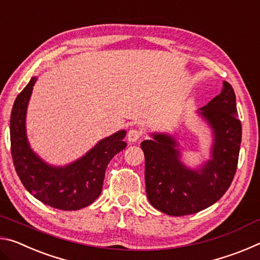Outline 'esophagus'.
<instances>
[{"label":"esophagus","mask_w":260,"mask_h":260,"mask_svg":"<svg viewBox=\"0 0 260 260\" xmlns=\"http://www.w3.org/2000/svg\"><path fill=\"white\" fill-rule=\"evenodd\" d=\"M141 138V132L138 129H131L128 132V134H127V141L128 142H136V141H139Z\"/></svg>","instance_id":"esophagus-1"}]
</instances>
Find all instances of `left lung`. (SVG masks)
<instances>
[{
	"instance_id": "left-lung-1",
	"label": "left lung",
	"mask_w": 260,
	"mask_h": 260,
	"mask_svg": "<svg viewBox=\"0 0 260 260\" xmlns=\"http://www.w3.org/2000/svg\"><path fill=\"white\" fill-rule=\"evenodd\" d=\"M196 113L212 134L210 158L196 169L181 160L177 134L151 133V140L141 142L147 197L153 208L169 215L197 213L214 204L236 172L242 126L233 87L223 81L220 94Z\"/></svg>"
}]
</instances>
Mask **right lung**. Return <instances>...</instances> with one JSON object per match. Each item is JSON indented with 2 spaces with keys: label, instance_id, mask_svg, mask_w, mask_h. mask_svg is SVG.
<instances>
[{
  "label": "right lung",
  "instance_id": "obj_1",
  "mask_svg": "<svg viewBox=\"0 0 260 260\" xmlns=\"http://www.w3.org/2000/svg\"><path fill=\"white\" fill-rule=\"evenodd\" d=\"M38 77L30 79L17 96L10 117L12 160L27 191L51 208L76 211L86 208L101 195L109 161L124 150L126 131L100 140L77 160L63 166L48 164L35 152L27 139L26 113Z\"/></svg>",
  "mask_w": 260,
  "mask_h": 260
}]
</instances>
